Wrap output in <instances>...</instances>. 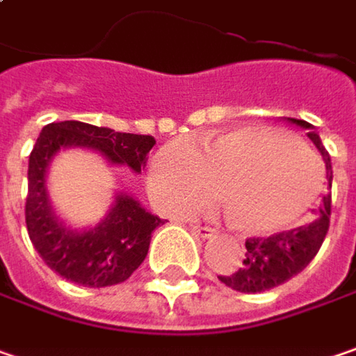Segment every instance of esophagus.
Masks as SVG:
<instances>
[{
  "instance_id": "esophagus-1",
  "label": "esophagus",
  "mask_w": 356,
  "mask_h": 356,
  "mask_svg": "<svg viewBox=\"0 0 356 356\" xmlns=\"http://www.w3.org/2000/svg\"><path fill=\"white\" fill-rule=\"evenodd\" d=\"M190 228H192V232H194V234H198V236H202V238H210V236H214V228H210V226L192 224Z\"/></svg>"
}]
</instances>
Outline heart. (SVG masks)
<instances>
[{
  "label": "heart",
  "instance_id": "b5f03b06",
  "mask_svg": "<svg viewBox=\"0 0 356 356\" xmlns=\"http://www.w3.org/2000/svg\"><path fill=\"white\" fill-rule=\"evenodd\" d=\"M150 186L172 214L210 206L222 186L228 222L244 234H275L296 224L323 188V166L294 134L242 126L156 152Z\"/></svg>",
  "mask_w": 356,
  "mask_h": 356
}]
</instances>
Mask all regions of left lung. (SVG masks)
I'll return each instance as SVG.
<instances>
[{
    "instance_id": "8db88e82",
    "label": "left lung",
    "mask_w": 356,
    "mask_h": 356,
    "mask_svg": "<svg viewBox=\"0 0 356 356\" xmlns=\"http://www.w3.org/2000/svg\"><path fill=\"white\" fill-rule=\"evenodd\" d=\"M289 122L309 130V138L323 154V160L327 166V180L330 182L332 180L330 156L329 152L325 150L318 134L314 132L311 124L305 120L289 118ZM329 222L330 196H327L323 206L318 208L316 218L309 224L278 232L268 238H246V258L242 260V266L236 273L218 276V278L226 286L238 293H262V291L280 286L282 282L302 273L307 264L316 257L323 240L329 232Z\"/></svg>"
}]
</instances>
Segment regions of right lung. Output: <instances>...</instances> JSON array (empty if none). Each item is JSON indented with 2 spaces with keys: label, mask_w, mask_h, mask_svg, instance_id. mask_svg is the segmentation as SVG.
Masks as SVG:
<instances>
[{
  "label": "right lung",
  "mask_w": 356,
  "mask_h": 356,
  "mask_svg": "<svg viewBox=\"0 0 356 356\" xmlns=\"http://www.w3.org/2000/svg\"><path fill=\"white\" fill-rule=\"evenodd\" d=\"M154 144L152 136L114 132L76 120L44 126L29 154L26 224L33 248L54 273L92 289L124 282L144 262L152 232L164 222L138 200L120 194L110 214L92 230L65 228L51 212L45 192V168L51 156L62 148L83 146L102 152L112 164L140 172Z\"/></svg>",
  "instance_id": "add662e5"
}]
</instances>
